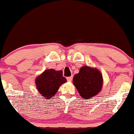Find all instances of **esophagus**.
I'll return each mask as SVG.
<instances>
[{
    "label": "esophagus",
    "instance_id": "esophagus-1",
    "mask_svg": "<svg viewBox=\"0 0 134 134\" xmlns=\"http://www.w3.org/2000/svg\"><path fill=\"white\" fill-rule=\"evenodd\" d=\"M73 77H67V80L68 82H71L72 81Z\"/></svg>",
    "mask_w": 134,
    "mask_h": 134
}]
</instances>
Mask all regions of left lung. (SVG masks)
I'll return each mask as SVG.
<instances>
[{
	"label": "left lung",
	"mask_w": 134,
	"mask_h": 134,
	"mask_svg": "<svg viewBox=\"0 0 134 134\" xmlns=\"http://www.w3.org/2000/svg\"><path fill=\"white\" fill-rule=\"evenodd\" d=\"M102 74L96 68L84 66L73 77V84L81 97L90 99L97 95L103 86Z\"/></svg>",
	"instance_id": "1"
}]
</instances>
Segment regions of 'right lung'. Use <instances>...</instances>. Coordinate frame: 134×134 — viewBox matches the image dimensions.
<instances>
[{
  "instance_id": "obj_1",
  "label": "right lung",
  "mask_w": 134,
  "mask_h": 134,
  "mask_svg": "<svg viewBox=\"0 0 134 134\" xmlns=\"http://www.w3.org/2000/svg\"><path fill=\"white\" fill-rule=\"evenodd\" d=\"M65 82L66 79L63 76V71L54 69L44 70L35 79L37 90L46 99L52 98L60 86Z\"/></svg>"
}]
</instances>
